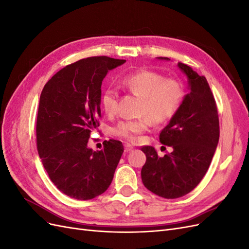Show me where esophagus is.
<instances>
[{"mask_svg":"<svg viewBox=\"0 0 249 249\" xmlns=\"http://www.w3.org/2000/svg\"><path fill=\"white\" fill-rule=\"evenodd\" d=\"M133 149H134V147L132 145L124 144V152L125 153H129V152H131V150H133Z\"/></svg>","mask_w":249,"mask_h":249,"instance_id":"34e87169","label":"esophagus"}]
</instances>
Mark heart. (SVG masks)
Listing matches in <instances>:
<instances>
[{
	"label": "heart",
	"mask_w": 249,
	"mask_h": 249,
	"mask_svg": "<svg viewBox=\"0 0 249 249\" xmlns=\"http://www.w3.org/2000/svg\"><path fill=\"white\" fill-rule=\"evenodd\" d=\"M130 91L142 96L141 114L138 119L120 122L113 130L116 136L129 142H136L139 135L155 124L167 123L175 116L182 105L185 90L182 83L175 78H164L162 73L139 70L126 73L120 80ZM102 106L108 114H114L118 106V91L109 87L102 95Z\"/></svg>",
	"instance_id": "b5f03b06"
}]
</instances>
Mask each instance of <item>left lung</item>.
Segmentation results:
<instances>
[{
	"instance_id": "8db88e82",
	"label": "left lung",
	"mask_w": 249,
	"mask_h": 249,
	"mask_svg": "<svg viewBox=\"0 0 249 249\" xmlns=\"http://www.w3.org/2000/svg\"><path fill=\"white\" fill-rule=\"evenodd\" d=\"M178 65L188 78L190 92L160 133L161 143L171 146L172 152L159 157L153 146L141 147L146 156L141 169L142 183L164 198L182 197L200 183L219 140L217 106L207 79L190 66L180 62Z\"/></svg>"
}]
</instances>
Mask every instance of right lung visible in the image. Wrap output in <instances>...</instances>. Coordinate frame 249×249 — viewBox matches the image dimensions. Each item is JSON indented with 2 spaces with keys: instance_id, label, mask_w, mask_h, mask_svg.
I'll return each instance as SVG.
<instances>
[{
  "instance_id": "1",
  "label": "right lung",
  "mask_w": 249,
  "mask_h": 249,
  "mask_svg": "<svg viewBox=\"0 0 249 249\" xmlns=\"http://www.w3.org/2000/svg\"><path fill=\"white\" fill-rule=\"evenodd\" d=\"M125 60L107 56L66 65L44 85L36 122L37 150L51 180L67 196L88 200L106 191L124 153L110 139L93 152L90 133L100 125L102 82Z\"/></svg>"
}]
</instances>
